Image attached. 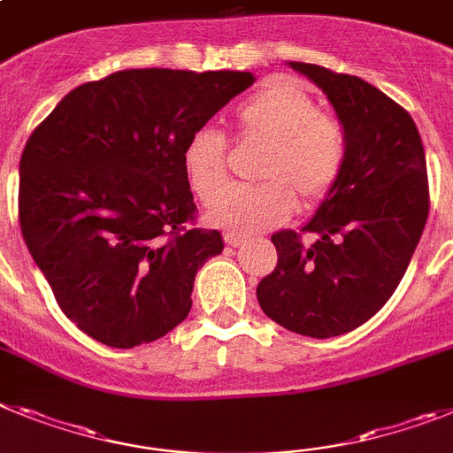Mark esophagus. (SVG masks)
<instances>
[{
    "instance_id": "1",
    "label": "esophagus",
    "mask_w": 453,
    "mask_h": 453,
    "mask_svg": "<svg viewBox=\"0 0 453 453\" xmlns=\"http://www.w3.org/2000/svg\"><path fill=\"white\" fill-rule=\"evenodd\" d=\"M224 241H226V245L229 247H241L242 242H247L245 235H238V234H226L224 235Z\"/></svg>"
}]
</instances>
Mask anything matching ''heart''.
Here are the masks:
<instances>
[{
	"instance_id": "obj_1",
	"label": "heart",
	"mask_w": 453,
	"mask_h": 453,
	"mask_svg": "<svg viewBox=\"0 0 453 453\" xmlns=\"http://www.w3.org/2000/svg\"><path fill=\"white\" fill-rule=\"evenodd\" d=\"M238 133L245 142L265 146L258 162L257 188L229 185L226 139L199 127L183 149L188 183L203 203L222 196L208 212V222L238 235L258 234L286 222L300 203L311 206L327 196L346 165V133L342 123L320 114L316 100L286 82H274L247 100L238 110Z\"/></svg>"
}]
</instances>
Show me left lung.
Here are the masks:
<instances>
[{
  "mask_svg": "<svg viewBox=\"0 0 453 453\" xmlns=\"http://www.w3.org/2000/svg\"><path fill=\"white\" fill-rule=\"evenodd\" d=\"M327 96L346 133V165L300 231L273 234L277 268L258 281L264 314L330 339L380 311L408 270L428 218L426 156L412 116L362 77L288 61Z\"/></svg>",
  "mask_w": 453,
  "mask_h": 453,
  "instance_id": "obj_1",
  "label": "left lung"
}]
</instances>
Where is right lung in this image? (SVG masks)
Listing matches in <instances>:
<instances>
[{"label":"right lung","instance_id":"obj_1","mask_svg":"<svg viewBox=\"0 0 453 453\" xmlns=\"http://www.w3.org/2000/svg\"><path fill=\"white\" fill-rule=\"evenodd\" d=\"M245 71L134 68L64 96L20 157V229L61 311L134 348L183 323L219 231L188 226L189 134L252 87Z\"/></svg>","mask_w":453,"mask_h":453}]
</instances>
